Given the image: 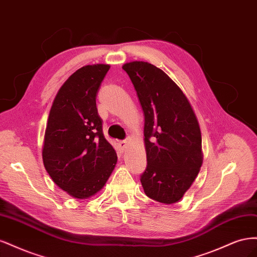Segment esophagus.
<instances>
[{
	"label": "esophagus",
	"mask_w": 257,
	"mask_h": 257,
	"mask_svg": "<svg viewBox=\"0 0 257 257\" xmlns=\"http://www.w3.org/2000/svg\"><path fill=\"white\" fill-rule=\"evenodd\" d=\"M119 146H120V148H121L122 150H125L126 147L128 146V142H127V141H121V142L119 143Z\"/></svg>",
	"instance_id": "obj_1"
}]
</instances>
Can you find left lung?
Masks as SVG:
<instances>
[{"instance_id": "obj_1", "label": "left lung", "mask_w": 257, "mask_h": 257, "mask_svg": "<svg viewBox=\"0 0 257 257\" xmlns=\"http://www.w3.org/2000/svg\"><path fill=\"white\" fill-rule=\"evenodd\" d=\"M145 113L147 167L141 182L148 197L163 204L180 200L203 164L201 134L188 98L153 64L134 61L122 66Z\"/></svg>"}]
</instances>
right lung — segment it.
<instances>
[{
    "mask_svg": "<svg viewBox=\"0 0 257 257\" xmlns=\"http://www.w3.org/2000/svg\"><path fill=\"white\" fill-rule=\"evenodd\" d=\"M107 64L85 65L69 77L54 98L45 132L43 162L53 182L84 199L103 189L116 164L106 141L96 95Z\"/></svg>",
    "mask_w": 257,
    "mask_h": 257,
    "instance_id": "add662e5",
    "label": "right lung"
}]
</instances>
